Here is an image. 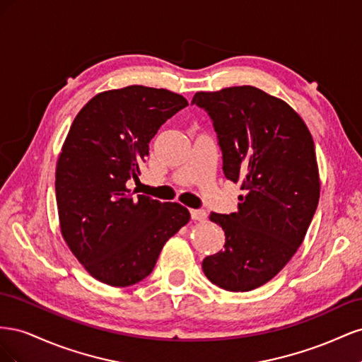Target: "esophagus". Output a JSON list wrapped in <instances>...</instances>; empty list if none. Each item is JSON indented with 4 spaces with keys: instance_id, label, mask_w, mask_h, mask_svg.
<instances>
[{
    "instance_id": "1",
    "label": "esophagus",
    "mask_w": 362,
    "mask_h": 362,
    "mask_svg": "<svg viewBox=\"0 0 362 362\" xmlns=\"http://www.w3.org/2000/svg\"><path fill=\"white\" fill-rule=\"evenodd\" d=\"M190 216H192L193 221H198V222L206 221L205 210H190Z\"/></svg>"
}]
</instances>
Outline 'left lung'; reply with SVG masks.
Returning <instances> with one entry per match:
<instances>
[{
	"label": "left lung",
	"mask_w": 362,
	"mask_h": 362,
	"mask_svg": "<svg viewBox=\"0 0 362 362\" xmlns=\"http://www.w3.org/2000/svg\"><path fill=\"white\" fill-rule=\"evenodd\" d=\"M192 104L211 117L225 177L245 192L237 213L210 214L225 249L202 270L223 290L250 291L278 275L308 231L320 198L314 141L287 103L254 86L198 92Z\"/></svg>",
	"instance_id": "obj_1"
}]
</instances>
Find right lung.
Masks as SVG:
<instances>
[{"mask_svg": "<svg viewBox=\"0 0 362 362\" xmlns=\"http://www.w3.org/2000/svg\"><path fill=\"white\" fill-rule=\"evenodd\" d=\"M189 103L166 89L128 86L98 93L75 116L56 169L64 242L90 275L128 287L154 269L168 240L190 221L177 202L131 193L149 141Z\"/></svg>", "mask_w": 362, "mask_h": 362, "instance_id": "right-lung-1", "label": "right lung"}]
</instances>
